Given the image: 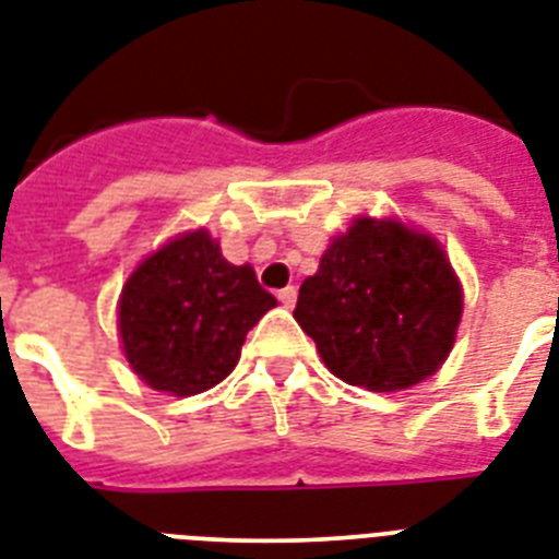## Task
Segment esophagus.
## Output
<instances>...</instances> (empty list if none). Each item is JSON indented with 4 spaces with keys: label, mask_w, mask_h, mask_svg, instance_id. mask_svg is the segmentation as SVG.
<instances>
[{
    "label": "esophagus",
    "mask_w": 559,
    "mask_h": 559,
    "mask_svg": "<svg viewBox=\"0 0 559 559\" xmlns=\"http://www.w3.org/2000/svg\"><path fill=\"white\" fill-rule=\"evenodd\" d=\"M276 297H280V302H283L285 308H294V302H297V288H294V285H288V288L280 290Z\"/></svg>",
    "instance_id": "34e87169"
}]
</instances>
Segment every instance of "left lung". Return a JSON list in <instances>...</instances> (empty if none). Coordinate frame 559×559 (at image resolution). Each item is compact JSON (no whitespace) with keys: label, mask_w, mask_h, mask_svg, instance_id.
Segmentation results:
<instances>
[{"label":"left lung","mask_w":559,"mask_h":559,"mask_svg":"<svg viewBox=\"0 0 559 559\" xmlns=\"http://www.w3.org/2000/svg\"><path fill=\"white\" fill-rule=\"evenodd\" d=\"M460 317L463 288L440 242L371 216L331 239L294 308L329 371L368 391L431 377L451 354Z\"/></svg>","instance_id":"1"}]
</instances>
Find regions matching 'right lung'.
<instances>
[{"mask_svg": "<svg viewBox=\"0 0 559 559\" xmlns=\"http://www.w3.org/2000/svg\"><path fill=\"white\" fill-rule=\"evenodd\" d=\"M276 306L251 265H230L205 228L136 265L119 297V336L151 389L191 396L239 362L248 331Z\"/></svg>", "mask_w": 559, "mask_h": 559, "instance_id": "add662e5", "label": "right lung"}]
</instances>
